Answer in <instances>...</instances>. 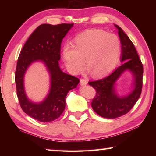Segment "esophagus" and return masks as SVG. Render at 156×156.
<instances>
[{
  "instance_id": "esophagus-1",
  "label": "esophagus",
  "mask_w": 156,
  "mask_h": 156,
  "mask_svg": "<svg viewBox=\"0 0 156 156\" xmlns=\"http://www.w3.org/2000/svg\"><path fill=\"white\" fill-rule=\"evenodd\" d=\"M87 83H88V81L85 80V79H84V78L80 79V85H85V84H87Z\"/></svg>"
}]
</instances>
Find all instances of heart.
Segmentation results:
<instances>
[{
  "label": "heart",
  "mask_w": 156,
  "mask_h": 156,
  "mask_svg": "<svg viewBox=\"0 0 156 156\" xmlns=\"http://www.w3.org/2000/svg\"><path fill=\"white\" fill-rule=\"evenodd\" d=\"M120 51L121 44L117 36L101 30H91L76 36L74 44L66 43L62 53L66 67L72 73H80L86 59L91 74L100 76L115 67Z\"/></svg>",
  "instance_id": "b5f03b06"
}]
</instances>
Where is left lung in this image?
Listing matches in <instances>:
<instances>
[{"label":"left lung","instance_id":"obj_1","mask_svg":"<svg viewBox=\"0 0 156 156\" xmlns=\"http://www.w3.org/2000/svg\"><path fill=\"white\" fill-rule=\"evenodd\" d=\"M118 35L122 45L121 61H125L112 73L104 78L89 82V84L96 90V96L92 100L91 107L97 114L108 119L120 117L127 113L140 96L142 88L143 66L134 44L119 26ZM129 69L133 73L135 81L134 91L128 96L118 97L116 96L114 84L125 70Z\"/></svg>","mask_w":156,"mask_h":156}]
</instances>
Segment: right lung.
I'll list each match as a JSON object with an SVG mask.
<instances>
[{
    "mask_svg": "<svg viewBox=\"0 0 156 156\" xmlns=\"http://www.w3.org/2000/svg\"><path fill=\"white\" fill-rule=\"evenodd\" d=\"M73 23L39 25L29 37L18 56L15 72L17 96L26 114L42 122L58 118L65 108V98L69 91L76 87L79 78L62 72L58 60L62 39ZM36 60L46 63L51 75V89L41 104H33L24 94L23 78L27 67Z\"/></svg>",
    "mask_w": 156,
    "mask_h": 156,
    "instance_id": "right-lung-1",
    "label": "right lung"
}]
</instances>
